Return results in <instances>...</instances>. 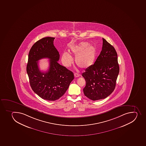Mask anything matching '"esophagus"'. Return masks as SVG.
Instances as JSON below:
<instances>
[{
    "mask_svg": "<svg viewBox=\"0 0 146 146\" xmlns=\"http://www.w3.org/2000/svg\"><path fill=\"white\" fill-rule=\"evenodd\" d=\"M74 76H75V78H78V77L80 76V75L78 73H75L74 74Z\"/></svg>",
    "mask_w": 146,
    "mask_h": 146,
    "instance_id": "obj_1",
    "label": "esophagus"
}]
</instances>
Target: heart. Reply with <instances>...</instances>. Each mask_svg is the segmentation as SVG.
I'll return each instance as SVG.
<instances>
[{
	"instance_id": "heart-1",
	"label": "heart",
	"mask_w": 146,
	"mask_h": 146,
	"mask_svg": "<svg viewBox=\"0 0 146 146\" xmlns=\"http://www.w3.org/2000/svg\"><path fill=\"white\" fill-rule=\"evenodd\" d=\"M70 52L76 56V64L84 69L89 68L93 65L97 55L96 47L87 42H81L71 46ZM62 60L64 65L69 67L72 63V57L69 53L66 52L62 56Z\"/></svg>"
}]
</instances>
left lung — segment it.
Returning a JSON list of instances; mask_svg holds the SVG:
<instances>
[{"mask_svg":"<svg viewBox=\"0 0 146 146\" xmlns=\"http://www.w3.org/2000/svg\"><path fill=\"white\" fill-rule=\"evenodd\" d=\"M119 73L116 52L111 44L103 38L100 55L94 64L82 74L86 82L83 89L85 96L93 101L108 97L115 89Z\"/></svg>","mask_w":146,"mask_h":146,"instance_id":"obj_1","label":"left lung"}]
</instances>
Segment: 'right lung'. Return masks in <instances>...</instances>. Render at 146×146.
I'll return each instance as SVG.
<instances>
[{
	"instance_id": "add662e5",
	"label": "right lung",
	"mask_w": 146,
	"mask_h": 146,
	"mask_svg": "<svg viewBox=\"0 0 146 146\" xmlns=\"http://www.w3.org/2000/svg\"><path fill=\"white\" fill-rule=\"evenodd\" d=\"M54 39L43 38L33 45L27 67L33 92L43 99L52 101L63 96L74 78L72 71L58 62L60 54L53 44ZM43 58L49 59V70L46 73L40 71L38 65V60Z\"/></svg>"
}]
</instances>
